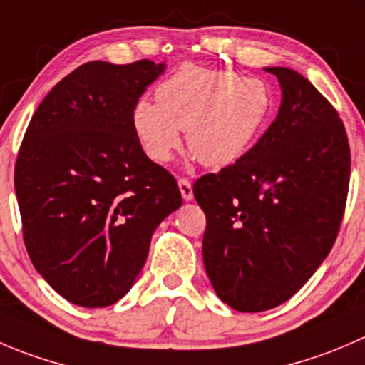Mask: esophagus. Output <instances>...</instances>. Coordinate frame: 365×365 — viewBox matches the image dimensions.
I'll use <instances>...</instances> for the list:
<instances>
[{"label":"esophagus","instance_id":"1","mask_svg":"<svg viewBox=\"0 0 365 365\" xmlns=\"http://www.w3.org/2000/svg\"><path fill=\"white\" fill-rule=\"evenodd\" d=\"M178 187H180V192H182V197L185 201H190L194 197L192 194V185L187 178H178Z\"/></svg>","mask_w":365,"mask_h":365}]
</instances>
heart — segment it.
I'll return each mask as SVG.
<instances>
[{"instance_id":"1","label":"heart","mask_w":365,"mask_h":365,"mask_svg":"<svg viewBox=\"0 0 365 365\" xmlns=\"http://www.w3.org/2000/svg\"><path fill=\"white\" fill-rule=\"evenodd\" d=\"M157 103L137 101L132 126L144 153L169 162L182 144L208 168L239 160L264 126L271 91L260 78L185 63L157 87Z\"/></svg>"}]
</instances>
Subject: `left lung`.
<instances>
[{
    "instance_id": "left-lung-1",
    "label": "left lung",
    "mask_w": 365,
    "mask_h": 365,
    "mask_svg": "<svg viewBox=\"0 0 365 365\" xmlns=\"http://www.w3.org/2000/svg\"><path fill=\"white\" fill-rule=\"evenodd\" d=\"M282 105L258 143L194 183L207 215L203 262L221 302L264 312L309 282L337 237L349 185V144L337 110L289 67Z\"/></svg>"
}]
</instances>
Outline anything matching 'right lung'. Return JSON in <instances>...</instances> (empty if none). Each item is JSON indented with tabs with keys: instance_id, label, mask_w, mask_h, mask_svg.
<instances>
[{
	"instance_id": "right-lung-1",
	"label": "right lung",
	"mask_w": 365,
	"mask_h": 365,
	"mask_svg": "<svg viewBox=\"0 0 365 365\" xmlns=\"http://www.w3.org/2000/svg\"><path fill=\"white\" fill-rule=\"evenodd\" d=\"M164 69L151 60L83 63L49 91L24 133L14 185L26 251L78 307L119 302L157 226L182 207L176 180L146 157L132 126Z\"/></svg>"
}]
</instances>
